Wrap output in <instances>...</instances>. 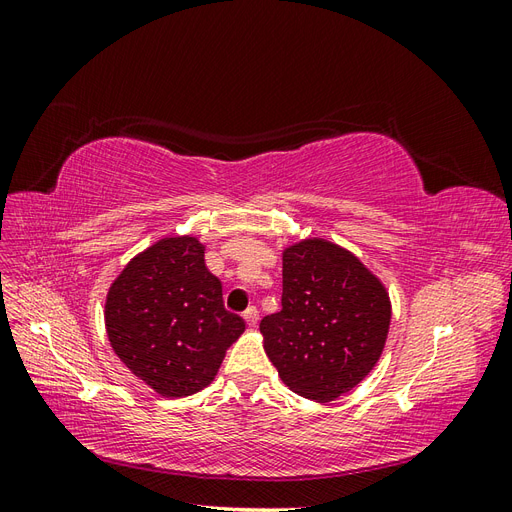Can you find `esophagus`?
Returning <instances> with one entry per match:
<instances>
[{
  "label": "esophagus",
  "instance_id": "esophagus-1",
  "mask_svg": "<svg viewBox=\"0 0 512 512\" xmlns=\"http://www.w3.org/2000/svg\"><path fill=\"white\" fill-rule=\"evenodd\" d=\"M243 318H245V322H247V327L254 329L256 324H258V309H256V307H247V312L243 314Z\"/></svg>",
  "mask_w": 512,
  "mask_h": 512
}]
</instances>
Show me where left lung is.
Returning <instances> with one entry per match:
<instances>
[{
	"label": "left lung",
	"mask_w": 512,
	"mask_h": 512,
	"mask_svg": "<svg viewBox=\"0 0 512 512\" xmlns=\"http://www.w3.org/2000/svg\"><path fill=\"white\" fill-rule=\"evenodd\" d=\"M282 312L260 320L265 352L292 393L327 404L382 356L391 299L346 247L307 237L282 252Z\"/></svg>",
	"instance_id": "left-lung-1"
}]
</instances>
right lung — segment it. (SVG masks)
I'll return each mask as SVG.
<instances>
[{"instance_id": "1", "label": "right lung", "mask_w": 512, "mask_h": 512, "mask_svg": "<svg viewBox=\"0 0 512 512\" xmlns=\"http://www.w3.org/2000/svg\"><path fill=\"white\" fill-rule=\"evenodd\" d=\"M104 324L121 363L162 397L203 391L245 331L192 235L164 237L123 267L106 292Z\"/></svg>"}]
</instances>
